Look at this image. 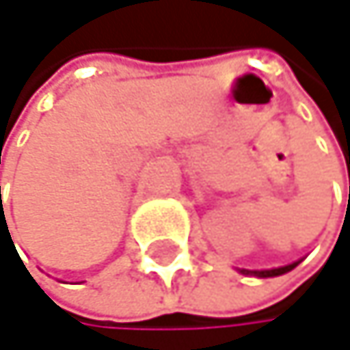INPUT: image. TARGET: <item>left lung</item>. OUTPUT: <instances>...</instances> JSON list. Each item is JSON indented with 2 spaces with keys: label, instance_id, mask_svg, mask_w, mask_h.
<instances>
[{
  "label": "left lung",
  "instance_id": "1",
  "mask_svg": "<svg viewBox=\"0 0 350 350\" xmlns=\"http://www.w3.org/2000/svg\"><path fill=\"white\" fill-rule=\"evenodd\" d=\"M349 197H350V189H349ZM299 261L295 263H288L284 267H273V269H239L241 273H245V276H257V278H273V276H280V273H286L291 271L293 267H297Z\"/></svg>",
  "mask_w": 350,
  "mask_h": 350
}]
</instances>
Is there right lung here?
I'll return each mask as SVG.
<instances>
[{"label": "right lung", "mask_w": 350, "mask_h": 350, "mask_svg": "<svg viewBox=\"0 0 350 350\" xmlns=\"http://www.w3.org/2000/svg\"><path fill=\"white\" fill-rule=\"evenodd\" d=\"M0 195H1V189H0Z\"/></svg>", "instance_id": "1"}]
</instances>
